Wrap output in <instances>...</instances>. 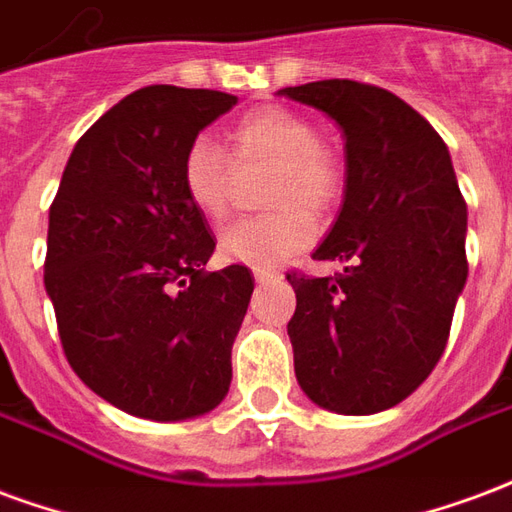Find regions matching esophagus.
I'll list each match as a JSON object with an SVG mask.
<instances>
[{
    "label": "esophagus",
    "mask_w": 512,
    "mask_h": 512,
    "mask_svg": "<svg viewBox=\"0 0 512 512\" xmlns=\"http://www.w3.org/2000/svg\"><path fill=\"white\" fill-rule=\"evenodd\" d=\"M253 278H256L259 283H267V281H275V278H278V272L267 270V267H253Z\"/></svg>",
    "instance_id": "obj_1"
}]
</instances>
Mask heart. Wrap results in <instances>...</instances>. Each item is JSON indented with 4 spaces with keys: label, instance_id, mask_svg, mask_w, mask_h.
I'll return each instance as SVG.
<instances>
[{
    "label": "heart",
    "instance_id": "heart-1",
    "mask_svg": "<svg viewBox=\"0 0 512 512\" xmlns=\"http://www.w3.org/2000/svg\"><path fill=\"white\" fill-rule=\"evenodd\" d=\"M229 152L237 163L272 160L267 182V215L242 218L220 231V259L275 267L316 237L312 212L333 207L341 193V160L316 136V125L292 108L261 106L242 114L229 130ZM179 179L185 196L210 220H220L231 204V163L210 138H193L182 152Z\"/></svg>",
    "mask_w": 512,
    "mask_h": 512
}]
</instances>
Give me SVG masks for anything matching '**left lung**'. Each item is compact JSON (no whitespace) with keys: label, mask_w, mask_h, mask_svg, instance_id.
Masks as SVG:
<instances>
[{"label":"left lung","mask_w":512,"mask_h":512,"mask_svg":"<svg viewBox=\"0 0 512 512\" xmlns=\"http://www.w3.org/2000/svg\"><path fill=\"white\" fill-rule=\"evenodd\" d=\"M278 95L324 111L346 138L343 207L313 251L346 267L286 275L294 374L322 409L384 412L434 371L464 292L466 201L453 160L428 119L387 89L330 78Z\"/></svg>","instance_id":"8db88e82"}]
</instances>
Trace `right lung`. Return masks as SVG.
<instances>
[{
	"mask_svg": "<svg viewBox=\"0 0 512 512\" xmlns=\"http://www.w3.org/2000/svg\"><path fill=\"white\" fill-rule=\"evenodd\" d=\"M231 106L226 92L169 84L122 98L78 138L48 212L46 292L67 363L133 417L188 420L229 393L253 275L204 270L215 237L179 163Z\"/></svg>",
	"mask_w": 512,
	"mask_h": 512,
	"instance_id": "1",
	"label": "right lung"
}]
</instances>
